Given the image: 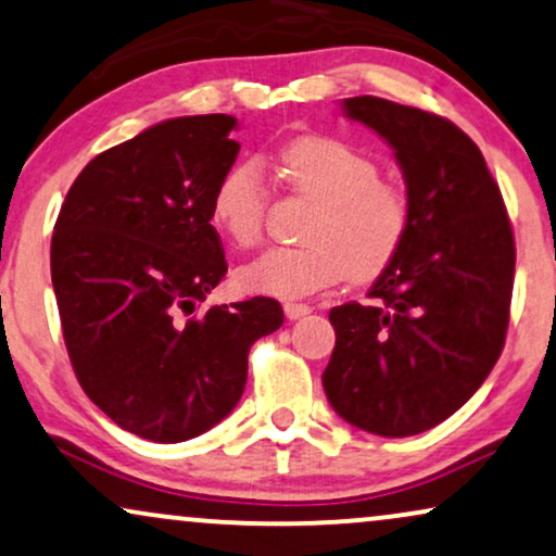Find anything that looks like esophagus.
Returning <instances> with one entry per match:
<instances>
[{
    "instance_id": "1",
    "label": "esophagus",
    "mask_w": 556,
    "mask_h": 556,
    "mask_svg": "<svg viewBox=\"0 0 556 556\" xmlns=\"http://www.w3.org/2000/svg\"><path fill=\"white\" fill-rule=\"evenodd\" d=\"M283 312L288 319H301V316L312 314V306L308 304H295V301H288V304H283Z\"/></svg>"
}]
</instances>
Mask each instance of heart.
I'll return each mask as SVG.
<instances>
[{"instance_id":"obj_1","label":"heart","mask_w":556,"mask_h":556,"mask_svg":"<svg viewBox=\"0 0 556 556\" xmlns=\"http://www.w3.org/2000/svg\"><path fill=\"white\" fill-rule=\"evenodd\" d=\"M295 197L314 201L304 248L270 250L237 273L250 293L301 299L337 280L367 283L399 255L410 227V201L401 184L380 178L363 150L329 135L295 137L278 155ZM270 191L255 163H237L216 184L212 222L235 248L263 242Z\"/></svg>"}]
</instances>
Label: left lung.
Returning <instances> with one entry per match:
<instances>
[{
  "mask_svg": "<svg viewBox=\"0 0 556 556\" xmlns=\"http://www.w3.org/2000/svg\"><path fill=\"white\" fill-rule=\"evenodd\" d=\"M344 112L395 150L410 227L370 301L329 312L337 342L324 391L352 427L414 437L463 408L498 363L514 229L485 157L454 122L378 97L344 99Z\"/></svg>",
  "mask_w": 556,
  "mask_h": 556,
  "instance_id": "1",
  "label": "left lung"
}]
</instances>
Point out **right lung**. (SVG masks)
<instances>
[{"instance_id": "right-lung-1", "label": "right lung", "mask_w": 556, "mask_h": 556, "mask_svg": "<svg viewBox=\"0 0 556 556\" xmlns=\"http://www.w3.org/2000/svg\"><path fill=\"white\" fill-rule=\"evenodd\" d=\"M235 125L178 117L104 150L55 219L50 278L78 386L150 442H186L225 419L250 348L283 324L265 295L199 312L227 273L212 199L240 153Z\"/></svg>"}]
</instances>
